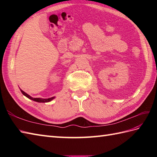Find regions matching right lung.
Instances as JSON below:
<instances>
[{
	"mask_svg": "<svg viewBox=\"0 0 157 157\" xmlns=\"http://www.w3.org/2000/svg\"><path fill=\"white\" fill-rule=\"evenodd\" d=\"M20 90H21L22 94L25 96L26 97L28 98L29 99L32 100V101H34L35 102H51V101H52L53 99H54L55 97V96H53V97L51 98H33L32 96H29V94H28L27 93H25L24 91H23L22 90L20 89Z\"/></svg>",
	"mask_w": 157,
	"mask_h": 157,
	"instance_id": "add662e5",
	"label": "right lung"
}]
</instances>
